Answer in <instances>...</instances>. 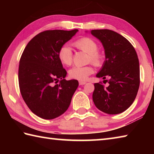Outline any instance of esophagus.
<instances>
[{
    "instance_id": "esophagus-1",
    "label": "esophagus",
    "mask_w": 154,
    "mask_h": 154,
    "mask_svg": "<svg viewBox=\"0 0 154 154\" xmlns=\"http://www.w3.org/2000/svg\"><path fill=\"white\" fill-rule=\"evenodd\" d=\"M86 82H83V81H79V85H85Z\"/></svg>"
}]
</instances>
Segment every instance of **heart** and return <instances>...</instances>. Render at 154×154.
<instances>
[{
    "label": "heart",
    "instance_id": "1",
    "mask_svg": "<svg viewBox=\"0 0 154 154\" xmlns=\"http://www.w3.org/2000/svg\"><path fill=\"white\" fill-rule=\"evenodd\" d=\"M75 48L88 54L90 62L96 66H99L102 63L103 55L97 51L98 45L94 40L89 37H83L74 41L72 43ZM72 52L71 48L68 45H62L60 48L58 57L59 60L64 66H69L72 63ZM94 72L91 66H74L69 70V77L74 79L85 81L89 75Z\"/></svg>",
    "mask_w": 154,
    "mask_h": 154
}]
</instances>
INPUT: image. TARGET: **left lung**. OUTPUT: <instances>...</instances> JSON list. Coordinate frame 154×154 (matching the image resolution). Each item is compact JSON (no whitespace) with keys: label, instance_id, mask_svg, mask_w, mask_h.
Returning a JSON list of instances; mask_svg holds the SVG:
<instances>
[{"label":"left lung","instance_id":"obj_1","mask_svg":"<svg viewBox=\"0 0 154 154\" xmlns=\"http://www.w3.org/2000/svg\"><path fill=\"white\" fill-rule=\"evenodd\" d=\"M90 33L100 41L105 50V60L96 76L109 79L108 87L94 83V103L105 113H121L134 102L139 90L140 69L137 52L126 38L115 31L92 30Z\"/></svg>","mask_w":154,"mask_h":154}]
</instances>
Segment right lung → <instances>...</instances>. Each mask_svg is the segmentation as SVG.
I'll use <instances>...</instances> for the list:
<instances>
[{
  "instance_id": "1",
  "label": "right lung",
  "mask_w": 154,
  "mask_h": 154,
  "mask_svg": "<svg viewBox=\"0 0 154 154\" xmlns=\"http://www.w3.org/2000/svg\"><path fill=\"white\" fill-rule=\"evenodd\" d=\"M78 31H44L32 38L23 51L18 72L20 92L28 108L39 118H58L71 104L79 82L64 79L67 72L58 53ZM58 81L59 85L54 84Z\"/></svg>"
}]
</instances>
